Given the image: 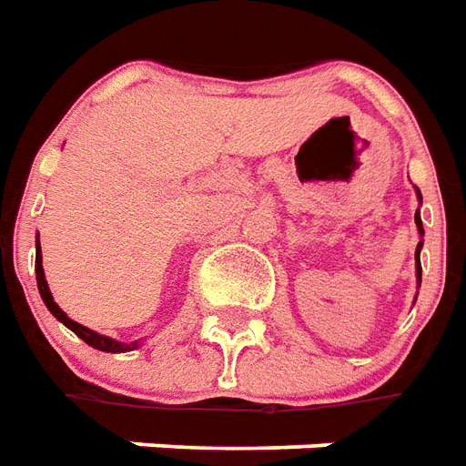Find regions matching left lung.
Listing matches in <instances>:
<instances>
[{"label": "left lung", "mask_w": 466, "mask_h": 466, "mask_svg": "<svg viewBox=\"0 0 466 466\" xmlns=\"http://www.w3.org/2000/svg\"><path fill=\"white\" fill-rule=\"evenodd\" d=\"M418 198H420V201H422V196H420V191H418ZM415 226H418L420 236H425V230H422V220H420V211L415 213ZM420 248H422V240H420L418 250H415V258H418V260H415V275H418V285H420V279H422V268H420Z\"/></svg>", "instance_id": "1"}]
</instances>
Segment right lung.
Wrapping results in <instances>:
<instances>
[{
    "instance_id": "right-lung-1",
    "label": "right lung",
    "mask_w": 466,
    "mask_h": 466,
    "mask_svg": "<svg viewBox=\"0 0 466 466\" xmlns=\"http://www.w3.org/2000/svg\"><path fill=\"white\" fill-rule=\"evenodd\" d=\"M36 282H38V292H41V299H44V304L48 307V312L54 314L58 321H63V324L71 329V331H76V334H78L87 346H93V349H97V351H107V353H125V351H132V349H137V341H135V344H122V341H115V339L110 337H103V334H97V331H93V329H87L83 327V324H78V321H73L68 314L63 312L61 307L54 302L51 289H48L46 275H44V265H41V246H38V240H36Z\"/></svg>"
}]
</instances>
